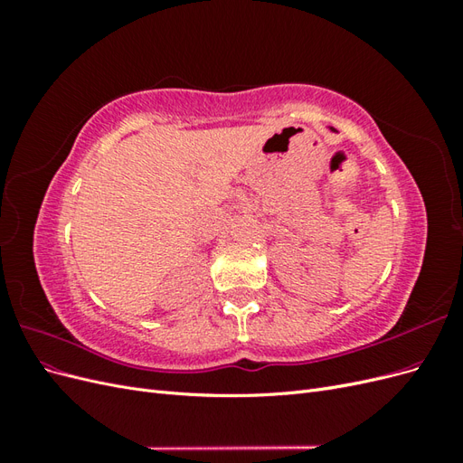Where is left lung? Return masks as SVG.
<instances>
[{
    "instance_id": "left-lung-1",
    "label": "left lung",
    "mask_w": 463,
    "mask_h": 463,
    "mask_svg": "<svg viewBox=\"0 0 463 463\" xmlns=\"http://www.w3.org/2000/svg\"><path fill=\"white\" fill-rule=\"evenodd\" d=\"M330 131H335V129H334V128H330Z\"/></svg>"
}]
</instances>
